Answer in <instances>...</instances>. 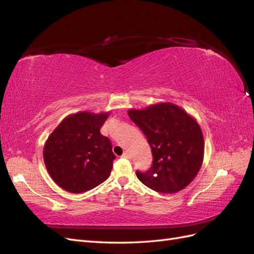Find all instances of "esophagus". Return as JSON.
I'll list each match as a JSON object with an SVG mask.
<instances>
[{"label": "esophagus", "instance_id": "1", "mask_svg": "<svg viewBox=\"0 0 254 254\" xmlns=\"http://www.w3.org/2000/svg\"><path fill=\"white\" fill-rule=\"evenodd\" d=\"M122 157L125 158V159H130V153L129 152H124V153H123Z\"/></svg>", "mask_w": 254, "mask_h": 254}]
</instances>
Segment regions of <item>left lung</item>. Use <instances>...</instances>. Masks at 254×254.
Here are the masks:
<instances>
[{
    "mask_svg": "<svg viewBox=\"0 0 254 254\" xmlns=\"http://www.w3.org/2000/svg\"><path fill=\"white\" fill-rule=\"evenodd\" d=\"M128 115L147 139L152 165L136 177L163 194L180 191L195 179L203 162L204 140L198 122L173 103L129 109Z\"/></svg>",
    "mask_w": 254,
    "mask_h": 254,
    "instance_id": "left-lung-1",
    "label": "left lung"
}]
</instances>
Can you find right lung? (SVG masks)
Returning <instances> with one entry per match:
<instances>
[{
	"mask_svg": "<svg viewBox=\"0 0 254 254\" xmlns=\"http://www.w3.org/2000/svg\"><path fill=\"white\" fill-rule=\"evenodd\" d=\"M109 115L110 111L70 114L49 135L44 164L61 189L79 194L109 178L115 156L110 140L101 133Z\"/></svg>",
	"mask_w": 254,
	"mask_h": 254,
	"instance_id": "1",
	"label": "right lung"
}]
</instances>
